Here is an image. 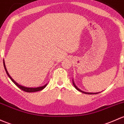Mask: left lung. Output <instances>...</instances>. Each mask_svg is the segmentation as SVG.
<instances>
[{"label":"left lung","mask_w":124,"mask_h":124,"mask_svg":"<svg viewBox=\"0 0 124 124\" xmlns=\"http://www.w3.org/2000/svg\"><path fill=\"white\" fill-rule=\"evenodd\" d=\"M72 83H73V85H74V87H75V88H76V89L77 90H78V91H79V92H82V93H84V94H98V93H100V92H97V93H88V92H83V91L79 89V88H78V87H77V86L76 85H75V83H74V79H72Z\"/></svg>","instance_id":"1"}]
</instances>
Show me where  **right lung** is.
I'll use <instances>...</instances> for the list:
<instances>
[{
	"label": "right lung",
	"instance_id": "right-lung-1",
	"mask_svg": "<svg viewBox=\"0 0 124 124\" xmlns=\"http://www.w3.org/2000/svg\"><path fill=\"white\" fill-rule=\"evenodd\" d=\"M3 65H4V68H5V71H6V74H7V75H8V77H9V78L11 79L12 81L13 82V83H14V84H15L16 86H17L18 87H19L20 89H21L22 90L24 91V92H28V93H31V92H39V91H40V90H42L43 89H44V88H45L46 87L47 84H47H46L45 85H43V86H40V87H24V86H23L21 85H19V84H18L16 82H15V81L14 80V79L12 78L10 76V75L9 74L7 70H6V65H5V61H4L3 59Z\"/></svg>",
	"mask_w": 124,
	"mask_h": 124
}]
</instances>
